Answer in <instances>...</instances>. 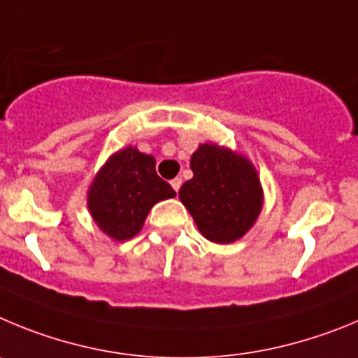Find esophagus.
I'll return each mask as SVG.
<instances>
[{
    "instance_id": "esophagus-1",
    "label": "esophagus",
    "mask_w": 358,
    "mask_h": 358,
    "mask_svg": "<svg viewBox=\"0 0 358 358\" xmlns=\"http://www.w3.org/2000/svg\"><path fill=\"white\" fill-rule=\"evenodd\" d=\"M171 187H173V189H175L176 192H178V189H180V187H182V178L171 180Z\"/></svg>"
}]
</instances>
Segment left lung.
I'll return each instance as SVG.
<instances>
[{"instance_id":"obj_1","label":"left lung","mask_w":358,"mask_h":358,"mask_svg":"<svg viewBox=\"0 0 358 358\" xmlns=\"http://www.w3.org/2000/svg\"><path fill=\"white\" fill-rule=\"evenodd\" d=\"M194 173L180 187V199L205 239L230 244L241 239L262 210L264 192L253 164L217 144H199L191 157Z\"/></svg>"}]
</instances>
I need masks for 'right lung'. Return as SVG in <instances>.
<instances>
[{"mask_svg": "<svg viewBox=\"0 0 358 358\" xmlns=\"http://www.w3.org/2000/svg\"><path fill=\"white\" fill-rule=\"evenodd\" d=\"M176 192L155 171V159L137 148H123L105 162L92 180L87 207L103 234L128 241L141 231L155 203Z\"/></svg>", "mask_w": 358, "mask_h": 358, "instance_id": "add662e5", "label": "right lung"}]
</instances>
